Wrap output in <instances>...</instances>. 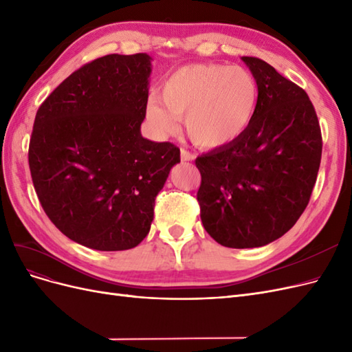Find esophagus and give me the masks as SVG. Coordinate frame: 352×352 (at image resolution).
I'll list each match as a JSON object with an SVG mask.
<instances>
[{
	"label": "esophagus",
	"mask_w": 352,
	"mask_h": 352,
	"mask_svg": "<svg viewBox=\"0 0 352 352\" xmlns=\"http://www.w3.org/2000/svg\"><path fill=\"white\" fill-rule=\"evenodd\" d=\"M180 158H182V162H192L195 158V154L189 153L188 150H185V148H182V150H180Z\"/></svg>",
	"instance_id": "esophagus-1"
}]
</instances>
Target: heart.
Wrapping results in <instances>:
<instances>
[{"mask_svg": "<svg viewBox=\"0 0 352 352\" xmlns=\"http://www.w3.org/2000/svg\"><path fill=\"white\" fill-rule=\"evenodd\" d=\"M158 100L148 101L146 119L154 129L168 135L176 120L202 150H221L239 141L250 129L258 109L260 88L245 67L190 65L176 69L163 80Z\"/></svg>", "mask_w": 352, "mask_h": 352, "instance_id": "b5f03b06", "label": "heart"}]
</instances>
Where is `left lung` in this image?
I'll use <instances>...</instances> for the list:
<instances>
[{
  "mask_svg": "<svg viewBox=\"0 0 352 352\" xmlns=\"http://www.w3.org/2000/svg\"><path fill=\"white\" fill-rule=\"evenodd\" d=\"M242 60L260 88L250 129L233 145L195 160L202 225L229 248L263 247L295 225L310 201L323 146L307 92L269 63Z\"/></svg>",
  "mask_w": 352,
  "mask_h": 352,
  "instance_id": "left-lung-1",
  "label": "left lung"
}]
</instances>
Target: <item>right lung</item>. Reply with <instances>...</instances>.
Instances as JSON below:
<instances>
[{
	"label": "right lung",
	"mask_w": 352,
	"mask_h": 352,
	"mask_svg": "<svg viewBox=\"0 0 352 352\" xmlns=\"http://www.w3.org/2000/svg\"><path fill=\"white\" fill-rule=\"evenodd\" d=\"M151 57L110 54L83 65L36 111L29 168L56 228L83 247L123 251L141 243L155 197L180 163L172 142L141 135Z\"/></svg>",
	"instance_id": "add662e5"
}]
</instances>
